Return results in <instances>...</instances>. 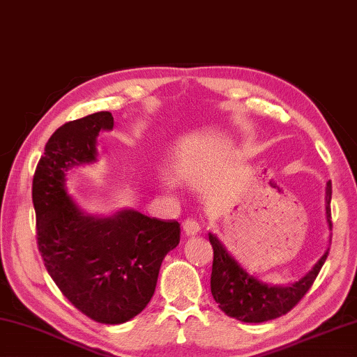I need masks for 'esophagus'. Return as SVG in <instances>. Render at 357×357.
Segmentation results:
<instances>
[{"mask_svg": "<svg viewBox=\"0 0 357 357\" xmlns=\"http://www.w3.org/2000/svg\"><path fill=\"white\" fill-rule=\"evenodd\" d=\"M183 229L185 232V236H197L199 232V225L198 222H195V220L192 218H187L185 222H183Z\"/></svg>", "mask_w": 357, "mask_h": 357, "instance_id": "obj_1", "label": "esophagus"}]
</instances>
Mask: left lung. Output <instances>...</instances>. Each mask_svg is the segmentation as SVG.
Listing matches in <instances>:
<instances>
[{
  "label": "left lung",
  "mask_w": 357,
  "mask_h": 357,
  "mask_svg": "<svg viewBox=\"0 0 357 357\" xmlns=\"http://www.w3.org/2000/svg\"><path fill=\"white\" fill-rule=\"evenodd\" d=\"M331 181L326 184V220L331 229ZM209 242L213 248L211 275V291L213 300L223 312L245 323H262L286 315L294 309L312 286L317 275L325 264L329 248L306 276L289 286H270L257 278L246 273L232 257L217 236L209 232Z\"/></svg>",
  "instance_id": "1"
}]
</instances>
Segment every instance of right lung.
I'll return each instance as SVG.
<instances>
[{"label":"right lung","instance_id":"add662e5","mask_svg":"<svg viewBox=\"0 0 357 357\" xmlns=\"http://www.w3.org/2000/svg\"><path fill=\"white\" fill-rule=\"evenodd\" d=\"M114 128L96 112L56 129L32 179L37 245L50 276L84 315L105 325L134 319L150 303L160 264L179 243L176 220L125 209L89 215L70 198L68 168L96 162V137Z\"/></svg>","mask_w":357,"mask_h":357}]
</instances>
